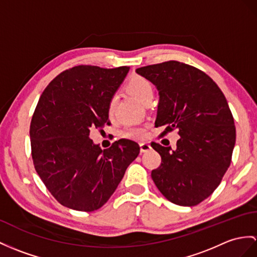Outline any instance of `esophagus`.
Returning <instances> with one entry per match:
<instances>
[{"label":"esophagus","instance_id":"34e87169","mask_svg":"<svg viewBox=\"0 0 257 257\" xmlns=\"http://www.w3.org/2000/svg\"><path fill=\"white\" fill-rule=\"evenodd\" d=\"M140 147H141V153H146L152 149V146H150L148 143H141Z\"/></svg>","mask_w":257,"mask_h":257}]
</instances>
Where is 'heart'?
Segmentation results:
<instances>
[{
    "instance_id": "heart-1",
    "label": "heart",
    "mask_w": 257,
    "mask_h": 257,
    "mask_svg": "<svg viewBox=\"0 0 257 257\" xmlns=\"http://www.w3.org/2000/svg\"><path fill=\"white\" fill-rule=\"evenodd\" d=\"M126 89L135 96L141 102L145 104L148 101H152L154 93H155V87L154 84L148 78L141 76V75H133L126 83ZM116 108V98L115 96H112L108 101V114L111 116L114 114ZM146 135V128L140 125H130V126L125 127L122 131V136L126 137V139H143Z\"/></svg>"
}]
</instances>
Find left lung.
Returning <instances> with one entry per match:
<instances>
[{"label":"left lung","mask_w":257,"mask_h":257,"mask_svg":"<svg viewBox=\"0 0 257 257\" xmlns=\"http://www.w3.org/2000/svg\"><path fill=\"white\" fill-rule=\"evenodd\" d=\"M136 73L159 91L155 126L159 137L178 130L177 149L152 143L161 165L152 171L156 186L168 201L195 206L220 184L232 158L235 126L222 91L207 74L179 61L143 66Z\"/></svg>","instance_id":"1"}]
</instances>
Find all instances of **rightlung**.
Listing matches in <instances>:
<instances>
[{"label": "right lung", "instance_id": "1", "mask_svg": "<svg viewBox=\"0 0 257 257\" xmlns=\"http://www.w3.org/2000/svg\"><path fill=\"white\" fill-rule=\"evenodd\" d=\"M130 70L77 65L51 80L30 123L31 157L37 173L61 205L93 211L107 203L140 154L131 140L102 150L91 130L110 125L108 101Z\"/></svg>", "mask_w": 257, "mask_h": 257}]
</instances>
